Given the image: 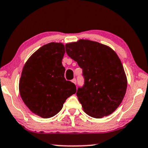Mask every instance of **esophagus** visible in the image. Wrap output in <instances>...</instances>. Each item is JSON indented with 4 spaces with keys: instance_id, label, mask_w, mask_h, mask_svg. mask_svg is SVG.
Returning <instances> with one entry per match:
<instances>
[{
    "instance_id": "obj_1",
    "label": "esophagus",
    "mask_w": 148,
    "mask_h": 148,
    "mask_svg": "<svg viewBox=\"0 0 148 148\" xmlns=\"http://www.w3.org/2000/svg\"><path fill=\"white\" fill-rule=\"evenodd\" d=\"M72 82L73 83H74L75 84V85H76V78H74V79H72Z\"/></svg>"
}]
</instances>
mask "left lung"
<instances>
[{"label":"left lung","instance_id":"1","mask_svg":"<svg viewBox=\"0 0 148 148\" xmlns=\"http://www.w3.org/2000/svg\"><path fill=\"white\" fill-rule=\"evenodd\" d=\"M66 52L83 69L85 84L76 95L84 111L94 118L111 115L122 102L127 88L124 67L115 52L88 40L65 44Z\"/></svg>","mask_w":148,"mask_h":148}]
</instances>
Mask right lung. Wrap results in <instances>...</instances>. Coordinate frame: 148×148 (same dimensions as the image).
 Returning a JSON list of instances; mask_svg holds the SVG:
<instances>
[{
    "instance_id": "obj_1",
    "label": "right lung",
    "mask_w": 148,
    "mask_h": 148,
    "mask_svg": "<svg viewBox=\"0 0 148 148\" xmlns=\"http://www.w3.org/2000/svg\"><path fill=\"white\" fill-rule=\"evenodd\" d=\"M64 54L62 43H49L35 51L22 69L20 96L30 111L43 118L57 115L76 91V85L64 77Z\"/></svg>"
}]
</instances>
